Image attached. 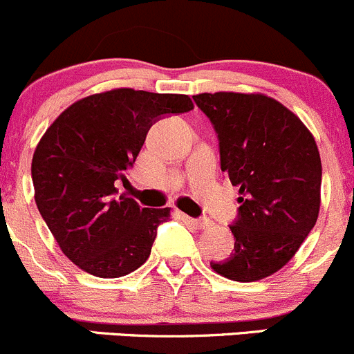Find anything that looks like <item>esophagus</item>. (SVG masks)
Here are the masks:
<instances>
[{
  "label": "esophagus",
  "instance_id": "34e87169",
  "mask_svg": "<svg viewBox=\"0 0 354 354\" xmlns=\"http://www.w3.org/2000/svg\"><path fill=\"white\" fill-rule=\"evenodd\" d=\"M183 219L187 221L188 224H192V226H194V227H198V230H202V227L210 226V221L207 219V217H200V219H194V217L183 216Z\"/></svg>",
  "mask_w": 354,
  "mask_h": 354
}]
</instances>
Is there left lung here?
<instances>
[{
    "mask_svg": "<svg viewBox=\"0 0 354 354\" xmlns=\"http://www.w3.org/2000/svg\"><path fill=\"white\" fill-rule=\"evenodd\" d=\"M194 101L217 135L221 169L240 187L230 226L234 248L210 267L240 283L263 279L286 266L315 226L319 149L299 118L267 95L216 92Z\"/></svg>",
    "mask_w": 354,
    "mask_h": 354,
    "instance_id": "obj_1",
    "label": "left lung"
}]
</instances>
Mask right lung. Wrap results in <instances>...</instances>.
I'll return each mask as SVG.
<instances>
[{"label":"right lung","mask_w":354,"mask_h":354,"mask_svg":"<svg viewBox=\"0 0 354 354\" xmlns=\"http://www.w3.org/2000/svg\"><path fill=\"white\" fill-rule=\"evenodd\" d=\"M183 94L116 88L63 111L32 157L35 203L63 253L85 272L121 277L149 259L169 209L118 195L157 120L188 113Z\"/></svg>","instance_id":"obj_1"}]
</instances>
